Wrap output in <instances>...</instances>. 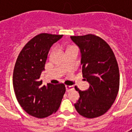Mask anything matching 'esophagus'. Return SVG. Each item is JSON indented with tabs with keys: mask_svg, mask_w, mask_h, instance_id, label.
Here are the masks:
<instances>
[{
	"mask_svg": "<svg viewBox=\"0 0 132 132\" xmlns=\"http://www.w3.org/2000/svg\"><path fill=\"white\" fill-rule=\"evenodd\" d=\"M74 88H73V86H66V92H69L72 90H73Z\"/></svg>",
	"mask_w": 132,
	"mask_h": 132,
	"instance_id": "obj_1",
	"label": "esophagus"
}]
</instances>
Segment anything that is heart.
<instances>
[{"mask_svg": "<svg viewBox=\"0 0 132 132\" xmlns=\"http://www.w3.org/2000/svg\"><path fill=\"white\" fill-rule=\"evenodd\" d=\"M76 49V47L73 46H69L67 47V49H66V52H69V51H70V50H72V49Z\"/></svg>", "mask_w": 132, "mask_h": 132, "instance_id": "1", "label": "heart"}]
</instances>
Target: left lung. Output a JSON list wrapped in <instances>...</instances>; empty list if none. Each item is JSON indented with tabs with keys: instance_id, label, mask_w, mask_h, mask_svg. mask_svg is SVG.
I'll return each instance as SVG.
<instances>
[{
	"instance_id": "8db88e82",
	"label": "left lung",
	"mask_w": 132,
	"mask_h": 132,
	"mask_svg": "<svg viewBox=\"0 0 132 132\" xmlns=\"http://www.w3.org/2000/svg\"><path fill=\"white\" fill-rule=\"evenodd\" d=\"M80 52V69L89 88L75 87L80 97L74 106L80 115L95 118L111 108L119 91V72L112 50L102 38L93 35L71 36Z\"/></svg>"
}]
</instances>
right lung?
<instances>
[{
	"label": "right lung",
	"mask_w": 132,
	"mask_h": 132,
	"mask_svg": "<svg viewBox=\"0 0 132 132\" xmlns=\"http://www.w3.org/2000/svg\"><path fill=\"white\" fill-rule=\"evenodd\" d=\"M63 35L42 33L35 36L22 49L13 71V88L22 109L31 116L44 118L56 112L66 91L61 83L42 85L40 80L52 46Z\"/></svg>",
	"instance_id": "add662e5"
}]
</instances>
